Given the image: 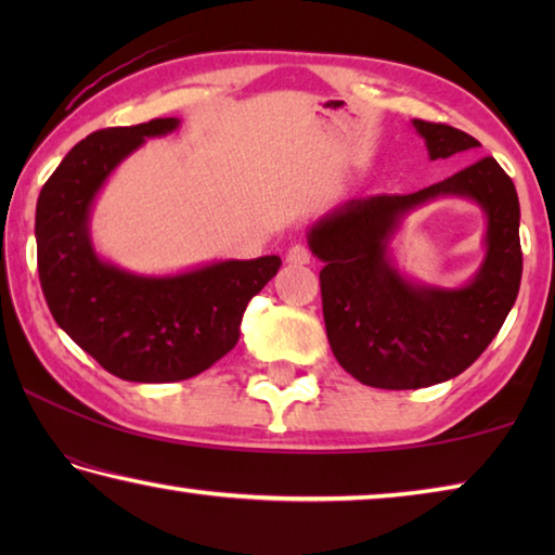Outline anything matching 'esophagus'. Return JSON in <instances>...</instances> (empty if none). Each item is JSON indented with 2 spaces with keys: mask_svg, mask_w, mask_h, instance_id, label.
Instances as JSON below:
<instances>
[{
  "mask_svg": "<svg viewBox=\"0 0 555 555\" xmlns=\"http://www.w3.org/2000/svg\"><path fill=\"white\" fill-rule=\"evenodd\" d=\"M286 264H294V267L311 264V249H308L306 244H294V247L286 251Z\"/></svg>",
  "mask_w": 555,
  "mask_h": 555,
  "instance_id": "1",
  "label": "esophagus"
}]
</instances>
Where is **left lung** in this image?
Instances as JSON below:
<instances>
[{
	"instance_id": "left-lung-1",
	"label": "left lung",
	"mask_w": 555,
	"mask_h": 555,
	"mask_svg": "<svg viewBox=\"0 0 555 555\" xmlns=\"http://www.w3.org/2000/svg\"><path fill=\"white\" fill-rule=\"evenodd\" d=\"M430 162L480 142L455 127L413 119ZM436 197H467L488 220L486 259L465 287H428L403 278L388 244L402 218ZM325 261L323 318L335 360L377 389H421L465 372L500 333L521 284L519 198L492 156L409 195H370L337 205L308 230Z\"/></svg>"
}]
</instances>
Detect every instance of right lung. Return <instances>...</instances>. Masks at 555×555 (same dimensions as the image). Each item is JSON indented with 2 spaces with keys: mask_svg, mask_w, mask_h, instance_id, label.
<instances>
[{
  "mask_svg": "<svg viewBox=\"0 0 555 555\" xmlns=\"http://www.w3.org/2000/svg\"><path fill=\"white\" fill-rule=\"evenodd\" d=\"M181 119L92 131L75 144L36 203L39 279L65 333L109 374L127 382H181L212 367L240 340L247 304L276 276V255L212 261L168 276L131 274L102 259L90 212L112 171L146 139Z\"/></svg>",
  "mask_w": 555,
  "mask_h": 555,
  "instance_id": "right-lung-1",
  "label": "right lung"
}]
</instances>
